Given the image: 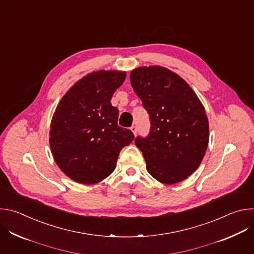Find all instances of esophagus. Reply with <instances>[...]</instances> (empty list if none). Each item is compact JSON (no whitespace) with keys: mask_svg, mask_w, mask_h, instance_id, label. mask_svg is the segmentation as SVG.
Listing matches in <instances>:
<instances>
[{"mask_svg":"<svg viewBox=\"0 0 254 254\" xmlns=\"http://www.w3.org/2000/svg\"><path fill=\"white\" fill-rule=\"evenodd\" d=\"M130 130L133 132V134H134V135L136 134V127H135V126H132V127H130Z\"/></svg>","mask_w":254,"mask_h":254,"instance_id":"34e87169","label":"esophagus"}]
</instances>
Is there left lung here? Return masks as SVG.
I'll use <instances>...</instances> for the list:
<instances>
[{"instance_id": "obj_1", "label": "left lung", "mask_w": 254, "mask_h": 254, "mask_svg": "<svg viewBox=\"0 0 254 254\" xmlns=\"http://www.w3.org/2000/svg\"><path fill=\"white\" fill-rule=\"evenodd\" d=\"M129 80L150 117L149 134L134 139L149 174L167 185L187 179L208 147L204 106L188 83L165 67H138Z\"/></svg>"}]
</instances>
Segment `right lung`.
<instances>
[{
	"mask_svg": "<svg viewBox=\"0 0 254 254\" xmlns=\"http://www.w3.org/2000/svg\"><path fill=\"white\" fill-rule=\"evenodd\" d=\"M126 72L96 71L72 86L60 100L51 121L53 158L70 179L95 184L110 176L122 149L134 138L118 125L119 110L111 99Z\"/></svg>",
	"mask_w": 254,
	"mask_h": 254,
	"instance_id": "obj_1",
	"label": "right lung"
}]
</instances>
